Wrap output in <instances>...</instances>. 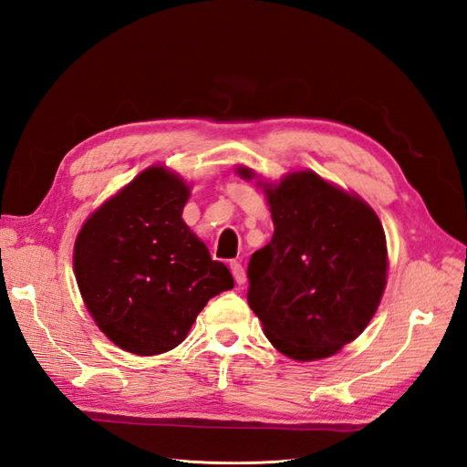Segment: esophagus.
<instances>
[{
    "mask_svg": "<svg viewBox=\"0 0 467 467\" xmlns=\"http://www.w3.org/2000/svg\"><path fill=\"white\" fill-rule=\"evenodd\" d=\"M230 268H232V275H234V278H235V285H237V286H244L247 276H245V271H244L242 263L232 261V263H230Z\"/></svg>",
    "mask_w": 467,
    "mask_h": 467,
    "instance_id": "obj_1",
    "label": "esophagus"
}]
</instances>
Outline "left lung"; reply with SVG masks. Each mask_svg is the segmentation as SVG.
<instances>
[{
	"label": "left lung",
	"instance_id": "1",
	"mask_svg": "<svg viewBox=\"0 0 467 467\" xmlns=\"http://www.w3.org/2000/svg\"><path fill=\"white\" fill-rule=\"evenodd\" d=\"M237 173L251 179L253 171ZM273 239L251 255L249 307L294 360L327 358L364 331L386 288V234L376 212L314 171L263 185Z\"/></svg>",
	"mask_w": 467,
	"mask_h": 467
}]
</instances>
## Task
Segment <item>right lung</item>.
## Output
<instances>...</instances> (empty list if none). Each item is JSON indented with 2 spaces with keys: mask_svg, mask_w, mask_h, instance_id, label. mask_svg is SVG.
Instances as JSON below:
<instances>
[{
  "mask_svg": "<svg viewBox=\"0 0 467 467\" xmlns=\"http://www.w3.org/2000/svg\"><path fill=\"white\" fill-rule=\"evenodd\" d=\"M189 187L148 167L89 216L76 239L74 271L97 327L140 357L185 341L210 298L234 288L228 266L181 214Z\"/></svg>",
  "mask_w": 467,
  "mask_h": 467,
  "instance_id": "1",
  "label": "right lung"
}]
</instances>
